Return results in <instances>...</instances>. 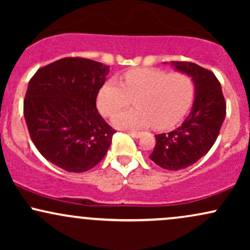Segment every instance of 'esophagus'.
Listing matches in <instances>:
<instances>
[{"label":"esophagus","instance_id":"1","mask_svg":"<svg viewBox=\"0 0 250 250\" xmlns=\"http://www.w3.org/2000/svg\"><path fill=\"white\" fill-rule=\"evenodd\" d=\"M128 134L130 135V136L135 137V139H139V137L142 135L141 131H128Z\"/></svg>","mask_w":250,"mask_h":250}]
</instances>
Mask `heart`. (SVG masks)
<instances>
[{
	"instance_id": "obj_1",
	"label": "heart",
	"mask_w": 250,
	"mask_h": 250,
	"mask_svg": "<svg viewBox=\"0 0 250 250\" xmlns=\"http://www.w3.org/2000/svg\"><path fill=\"white\" fill-rule=\"evenodd\" d=\"M193 95V82L186 74L137 68L125 71L121 83L115 79L107 80L97 93L96 103L103 115L111 116L134 97L135 108L113 117L115 127L140 129L154 125L157 129H168L185 116Z\"/></svg>"
}]
</instances>
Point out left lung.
Listing matches in <instances>:
<instances>
[{
  "label": "left lung",
  "instance_id": "1",
  "mask_svg": "<svg viewBox=\"0 0 250 250\" xmlns=\"http://www.w3.org/2000/svg\"><path fill=\"white\" fill-rule=\"evenodd\" d=\"M170 64L193 81V107L179 128L155 135L156 145L149 157L163 169L180 170L199 161L213 147L225 121L226 102L219 80L211 71L193 62Z\"/></svg>",
  "mask_w": 250,
  "mask_h": 250
}]
</instances>
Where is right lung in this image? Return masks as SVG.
I'll list each match as a JSON object with an SVG mask.
<instances>
[{"mask_svg": "<svg viewBox=\"0 0 250 250\" xmlns=\"http://www.w3.org/2000/svg\"><path fill=\"white\" fill-rule=\"evenodd\" d=\"M109 67L64 57L36 71L28 84L23 114L31 141L45 160L82 173L104 157L115 130L96 109Z\"/></svg>", "mask_w": 250, "mask_h": 250, "instance_id": "1", "label": "right lung"}]
</instances>
